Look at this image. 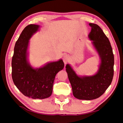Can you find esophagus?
I'll use <instances>...</instances> for the list:
<instances>
[{
	"mask_svg": "<svg viewBox=\"0 0 123 123\" xmlns=\"http://www.w3.org/2000/svg\"><path fill=\"white\" fill-rule=\"evenodd\" d=\"M69 56L68 55H64L63 57V61L64 62V64H67L68 62L69 61Z\"/></svg>",
	"mask_w": 123,
	"mask_h": 123,
	"instance_id": "34e87169",
	"label": "esophagus"
}]
</instances>
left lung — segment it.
<instances>
[{"instance_id":"obj_1","label":"left lung","mask_w":123,"mask_h":123,"mask_svg":"<svg viewBox=\"0 0 123 123\" xmlns=\"http://www.w3.org/2000/svg\"><path fill=\"white\" fill-rule=\"evenodd\" d=\"M89 25L92 29L88 37L93 41L101 61L98 72L94 75L80 77L69 64L66 66L73 95L77 99L87 100L103 95L111 84L114 74V55L109 38L97 24Z\"/></svg>"}]
</instances>
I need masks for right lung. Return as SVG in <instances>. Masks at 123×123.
Instances as JSON below:
<instances>
[{
    "instance_id": "add662e5",
    "label": "right lung",
    "mask_w": 123,
    "mask_h": 123,
    "mask_svg": "<svg viewBox=\"0 0 123 123\" xmlns=\"http://www.w3.org/2000/svg\"><path fill=\"white\" fill-rule=\"evenodd\" d=\"M39 26L30 24L23 30L16 41L12 59V78L14 85L25 96L44 99L52 94L54 82L58 72L64 67L62 60L34 69L27 61L29 39Z\"/></svg>"
}]
</instances>
